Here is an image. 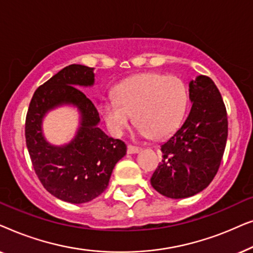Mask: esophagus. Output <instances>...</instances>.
<instances>
[{"label":"esophagus","instance_id":"obj_1","mask_svg":"<svg viewBox=\"0 0 253 253\" xmlns=\"http://www.w3.org/2000/svg\"><path fill=\"white\" fill-rule=\"evenodd\" d=\"M126 152H127V154H136V153H139L140 148L136 147V146H131V145H129V146H127V148H126Z\"/></svg>","mask_w":253,"mask_h":253}]
</instances>
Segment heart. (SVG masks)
<instances>
[{"label":"heart","instance_id":"obj_1","mask_svg":"<svg viewBox=\"0 0 253 253\" xmlns=\"http://www.w3.org/2000/svg\"><path fill=\"white\" fill-rule=\"evenodd\" d=\"M188 92L181 79L174 76L147 72L123 81L116 96L103 99L101 113L107 126L120 136L136 117L141 136L161 139L177 129L184 117Z\"/></svg>","mask_w":253,"mask_h":253}]
</instances>
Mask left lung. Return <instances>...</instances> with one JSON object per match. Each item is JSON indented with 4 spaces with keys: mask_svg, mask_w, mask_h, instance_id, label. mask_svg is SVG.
I'll list each match as a JSON object with an SVG mask.
<instances>
[{
    "mask_svg": "<svg viewBox=\"0 0 253 253\" xmlns=\"http://www.w3.org/2000/svg\"><path fill=\"white\" fill-rule=\"evenodd\" d=\"M189 115L161 144L164 159L151 178L159 193L172 199L195 196L210 185L227 144L226 107L212 79L197 76L189 83Z\"/></svg>",
    "mask_w": 253,
    "mask_h": 253,
    "instance_id": "8db88e82",
    "label": "left lung"
}]
</instances>
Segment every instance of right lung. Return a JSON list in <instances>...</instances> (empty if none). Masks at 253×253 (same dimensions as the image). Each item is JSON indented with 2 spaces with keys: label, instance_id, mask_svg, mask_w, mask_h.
<instances>
[{
  "label": "right lung",
  "instance_id": "1",
  "mask_svg": "<svg viewBox=\"0 0 253 253\" xmlns=\"http://www.w3.org/2000/svg\"><path fill=\"white\" fill-rule=\"evenodd\" d=\"M94 69L71 64L58 71L34 92L26 115L25 137L31 161L44 189L71 204L91 202L108 186L115 165L126 154L122 140L108 137L99 127L96 107L78 87L94 85ZM74 105L80 126L68 144L53 145L43 136L48 111Z\"/></svg>",
  "mask_w": 253,
  "mask_h": 253
}]
</instances>
